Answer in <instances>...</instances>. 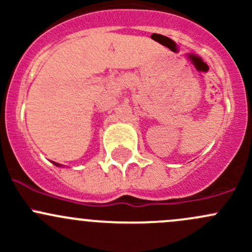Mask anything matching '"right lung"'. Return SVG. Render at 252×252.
Returning a JSON list of instances; mask_svg holds the SVG:
<instances>
[{"mask_svg": "<svg viewBox=\"0 0 252 252\" xmlns=\"http://www.w3.org/2000/svg\"><path fill=\"white\" fill-rule=\"evenodd\" d=\"M53 163H55V164H56V166H60V164H58V163H56V162H53Z\"/></svg>", "mask_w": 252, "mask_h": 252, "instance_id": "add662e5", "label": "right lung"}]
</instances>
